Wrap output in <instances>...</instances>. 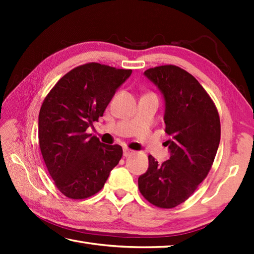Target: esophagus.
<instances>
[{"mask_svg":"<svg viewBox=\"0 0 254 254\" xmlns=\"http://www.w3.org/2000/svg\"><path fill=\"white\" fill-rule=\"evenodd\" d=\"M134 152L132 149H128V148H123V156L124 157H128V156H131Z\"/></svg>","mask_w":254,"mask_h":254,"instance_id":"1","label":"esophagus"}]
</instances>
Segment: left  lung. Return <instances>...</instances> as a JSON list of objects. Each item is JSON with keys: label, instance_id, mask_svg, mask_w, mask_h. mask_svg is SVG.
I'll return each mask as SVG.
<instances>
[{"label": "left lung", "instance_id": "8db88e82", "mask_svg": "<svg viewBox=\"0 0 254 254\" xmlns=\"http://www.w3.org/2000/svg\"><path fill=\"white\" fill-rule=\"evenodd\" d=\"M144 75L164 97L170 158L158 164L149 155L138 189L155 206L172 208L187 201L210 170L220 141L219 116L202 85L185 69L161 65Z\"/></svg>", "mask_w": 254, "mask_h": 254}]
</instances>
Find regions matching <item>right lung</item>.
Here are the masks:
<instances>
[{"instance_id": "right-lung-1", "label": "right lung", "mask_w": 254, "mask_h": 254, "mask_svg": "<svg viewBox=\"0 0 254 254\" xmlns=\"http://www.w3.org/2000/svg\"><path fill=\"white\" fill-rule=\"evenodd\" d=\"M132 69L87 63L59 80L41 106L38 136L42 157L57 188L80 199L100 191L122 157L120 145H105L87 134L102 117Z\"/></svg>"}]
</instances>
